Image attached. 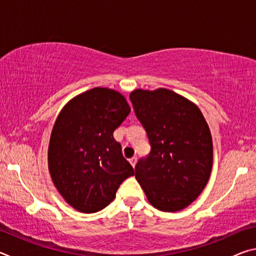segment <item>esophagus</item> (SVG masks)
Returning <instances> with one entry per match:
<instances>
[{"label":"esophagus","instance_id":"1","mask_svg":"<svg viewBox=\"0 0 256 256\" xmlns=\"http://www.w3.org/2000/svg\"><path fill=\"white\" fill-rule=\"evenodd\" d=\"M136 162H138V158L136 157H132L131 159H130V162H131V164L132 166L134 167L136 166Z\"/></svg>","mask_w":256,"mask_h":256}]
</instances>
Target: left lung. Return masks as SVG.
<instances>
[{
  "label": "left lung",
  "instance_id": "1",
  "mask_svg": "<svg viewBox=\"0 0 256 256\" xmlns=\"http://www.w3.org/2000/svg\"><path fill=\"white\" fill-rule=\"evenodd\" d=\"M130 99L151 146L136 164V178L158 210L184 209L200 196L211 174L209 126L196 105L172 90L138 89Z\"/></svg>",
  "mask_w": 256,
  "mask_h": 256
}]
</instances>
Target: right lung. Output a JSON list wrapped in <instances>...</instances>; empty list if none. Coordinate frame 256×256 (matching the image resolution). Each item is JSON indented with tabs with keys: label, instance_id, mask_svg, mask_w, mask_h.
<instances>
[{
	"label": "right lung",
	"instance_id": "add662e5",
	"mask_svg": "<svg viewBox=\"0 0 256 256\" xmlns=\"http://www.w3.org/2000/svg\"><path fill=\"white\" fill-rule=\"evenodd\" d=\"M131 112L122 94L94 88L68 102L52 131L48 170L68 204L84 214L100 211L114 200L134 170L112 133Z\"/></svg>",
	"mask_w": 256,
	"mask_h": 256
}]
</instances>
